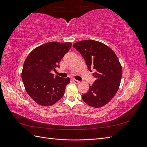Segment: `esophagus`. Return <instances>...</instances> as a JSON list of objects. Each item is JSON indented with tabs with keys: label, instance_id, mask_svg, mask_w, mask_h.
Returning <instances> with one entry per match:
<instances>
[{
	"label": "esophagus",
	"instance_id": "34e87169",
	"mask_svg": "<svg viewBox=\"0 0 147 147\" xmlns=\"http://www.w3.org/2000/svg\"><path fill=\"white\" fill-rule=\"evenodd\" d=\"M73 82L75 84H78L80 83V81H78V80H75V79L73 80Z\"/></svg>",
	"mask_w": 147,
	"mask_h": 147
}]
</instances>
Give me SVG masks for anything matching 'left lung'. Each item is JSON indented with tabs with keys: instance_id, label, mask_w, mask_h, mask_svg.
Masks as SVG:
<instances>
[{
	"instance_id": "obj_1",
	"label": "left lung",
	"mask_w": 147,
	"mask_h": 147,
	"mask_svg": "<svg viewBox=\"0 0 147 147\" xmlns=\"http://www.w3.org/2000/svg\"><path fill=\"white\" fill-rule=\"evenodd\" d=\"M73 47L80 53L88 69H94L96 80L82 96L84 102L94 108L103 107L118 91L122 77V66L114 51L107 45L92 40L75 43Z\"/></svg>"
}]
</instances>
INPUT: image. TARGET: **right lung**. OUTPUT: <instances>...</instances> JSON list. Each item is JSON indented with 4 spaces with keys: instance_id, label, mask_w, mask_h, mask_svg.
I'll list each match as a JSON object with an SVG mask.
<instances>
[{
    "instance_id": "obj_1",
    "label": "right lung",
    "mask_w": 147,
    "mask_h": 147,
    "mask_svg": "<svg viewBox=\"0 0 147 147\" xmlns=\"http://www.w3.org/2000/svg\"><path fill=\"white\" fill-rule=\"evenodd\" d=\"M72 43L48 42L31 51L24 63L21 78L28 95L42 106H51L63 96L70 78L52 74Z\"/></svg>"
}]
</instances>
